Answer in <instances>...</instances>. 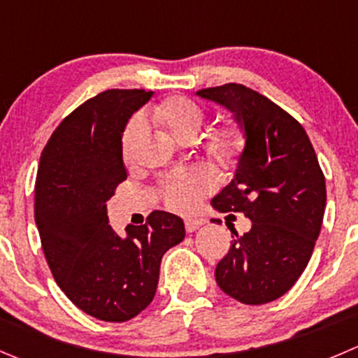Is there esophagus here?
Here are the masks:
<instances>
[{
	"mask_svg": "<svg viewBox=\"0 0 358 358\" xmlns=\"http://www.w3.org/2000/svg\"><path fill=\"white\" fill-rule=\"evenodd\" d=\"M206 224V220L204 218H187L185 220V229L187 232H194L197 231V229L201 227V225Z\"/></svg>",
	"mask_w": 358,
	"mask_h": 358,
	"instance_id": "obj_1",
	"label": "esophagus"
}]
</instances>
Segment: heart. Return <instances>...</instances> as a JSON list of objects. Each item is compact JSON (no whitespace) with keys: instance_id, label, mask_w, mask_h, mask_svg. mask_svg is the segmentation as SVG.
Listing matches in <instances>:
<instances>
[{"instance_id":"b5f03b06","label":"heart","mask_w":358,"mask_h":358,"mask_svg":"<svg viewBox=\"0 0 358 358\" xmlns=\"http://www.w3.org/2000/svg\"><path fill=\"white\" fill-rule=\"evenodd\" d=\"M152 119L164 127L173 138L189 141L199 134L204 124V112L197 103L183 96H173L152 110ZM145 122L140 115L127 122L122 134V154L131 161L143 136ZM211 152L222 162H229L238 157L243 147V136L234 126H222L213 133L210 140ZM213 178L203 168H187L171 171L161 180V194L164 203L175 211H190L199 201L211 192Z\"/></svg>"}]
</instances>
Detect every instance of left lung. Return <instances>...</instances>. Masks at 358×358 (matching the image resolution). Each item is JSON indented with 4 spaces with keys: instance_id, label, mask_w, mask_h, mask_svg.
Masks as SVG:
<instances>
[{
    "instance_id": "8db88e82",
    "label": "left lung",
    "mask_w": 358,
    "mask_h": 358,
    "mask_svg": "<svg viewBox=\"0 0 358 358\" xmlns=\"http://www.w3.org/2000/svg\"><path fill=\"white\" fill-rule=\"evenodd\" d=\"M197 96L231 110L246 138L234 178L211 206L243 213L252 229L243 236L231 229L236 238L215 278L239 303H271L310 262L327 203L325 176L304 127L271 99L241 83L201 89Z\"/></svg>"
}]
</instances>
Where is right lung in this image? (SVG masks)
<instances>
[{
    "label": "right lung",
    "mask_w": 358,
    "mask_h": 358,
    "mask_svg": "<svg viewBox=\"0 0 358 358\" xmlns=\"http://www.w3.org/2000/svg\"><path fill=\"white\" fill-rule=\"evenodd\" d=\"M154 92L112 89L87 99L52 133L34 185V220L55 282L75 306L127 322L152 303L161 259L185 238L183 220L152 211L120 238L106 203L127 178L122 133Z\"/></svg>",
    "instance_id": "1"
}]
</instances>
